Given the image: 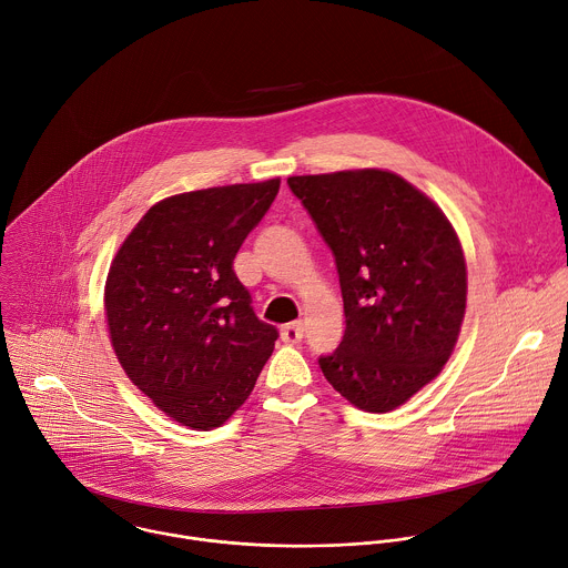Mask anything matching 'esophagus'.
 Here are the masks:
<instances>
[{
    "label": "esophagus",
    "instance_id": "34e87169",
    "mask_svg": "<svg viewBox=\"0 0 568 568\" xmlns=\"http://www.w3.org/2000/svg\"><path fill=\"white\" fill-rule=\"evenodd\" d=\"M305 337V331H303V323H287V326L281 328V339L285 344H301Z\"/></svg>",
    "mask_w": 568,
    "mask_h": 568
}]
</instances>
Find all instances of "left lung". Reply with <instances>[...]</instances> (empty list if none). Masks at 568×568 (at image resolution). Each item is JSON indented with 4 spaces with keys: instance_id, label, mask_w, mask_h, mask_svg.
Listing matches in <instances>:
<instances>
[{
    "instance_id": "8db88e82",
    "label": "left lung",
    "mask_w": 568,
    "mask_h": 568,
    "mask_svg": "<svg viewBox=\"0 0 568 568\" xmlns=\"http://www.w3.org/2000/svg\"><path fill=\"white\" fill-rule=\"evenodd\" d=\"M287 184L333 250L344 296L342 344L318 366L355 407L393 412L456 346L467 298L460 242L445 213L395 173L342 171Z\"/></svg>"
}]
</instances>
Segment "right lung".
I'll use <instances>...</instances> for the list:
<instances>
[{"mask_svg": "<svg viewBox=\"0 0 568 568\" xmlns=\"http://www.w3.org/2000/svg\"><path fill=\"white\" fill-rule=\"evenodd\" d=\"M278 189L276 178L161 200L112 261L114 353L134 386L191 429L220 427L240 409L278 339L233 272Z\"/></svg>", "mask_w": 568, "mask_h": 568, "instance_id": "1", "label": "right lung"}]
</instances>
